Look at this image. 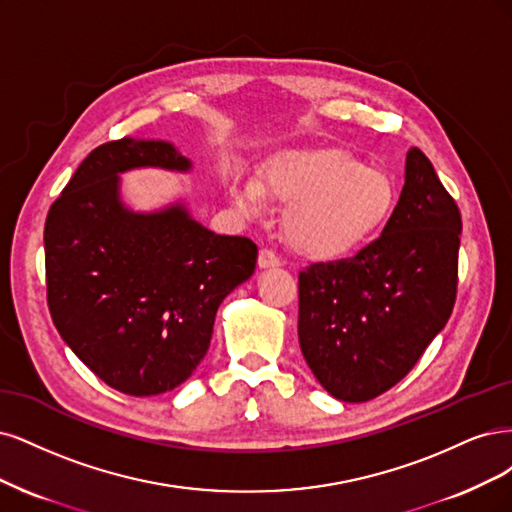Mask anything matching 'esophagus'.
<instances>
[{
	"label": "esophagus",
	"mask_w": 512,
	"mask_h": 512,
	"mask_svg": "<svg viewBox=\"0 0 512 512\" xmlns=\"http://www.w3.org/2000/svg\"><path fill=\"white\" fill-rule=\"evenodd\" d=\"M257 263H259V268H276L283 261H280V257L272 249H261Z\"/></svg>",
	"instance_id": "esophagus-1"
}]
</instances>
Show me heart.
<instances>
[{
    "label": "heart",
    "mask_w": 512,
    "mask_h": 512,
    "mask_svg": "<svg viewBox=\"0 0 512 512\" xmlns=\"http://www.w3.org/2000/svg\"><path fill=\"white\" fill-rule=\"evenodd\" d=\"M229 193L244 212H259L268 191L289 204V242L310 257H338L370 240L398 202L391 176L342 148H310L274 157L266 185L253 174L227 170Z\"/></svg>",
    "instance_id": "heart-1"
}]
</instances>
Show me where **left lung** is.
<instances>
[{"instance_id":"1","label":"left lung","mask_w":512,"mask_h":512,"mask_svg":"<svg viewBox=\"0 0 512 512\" xmlns=\"http://www.w3.org/2000/svg\"><path fill=\"white\" fill-rule=\"evenodd\" d=\"M461 214L419 148L383 234L349 259L300 272L298 336L317 381L368 402L415 368L457 298Z\"/></svg>"}]
</instances>
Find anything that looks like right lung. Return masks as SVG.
I'll use <instances>...</instances> for the list:
<instances>
[{
    "label": "right lung",
    "mask_w": 512,
    "mask_h": 512,
    "mask_svg": "<svg viewBox=\"0 0 512 512\" xmlns=\"http://www.w3.org/2000/svg\"><path fill=\"white\" fill-rule=\"evenodd\" d=\"M189 170L170 142L121 138L93 148L48 210L46 302L65 344L127 395L178 387L204 359L214 315L255 272L257 244L217 236L185 206L129 212L119 172Z\"/></svg>",
    "instance_id": "add662e5"
}]
</instances>
